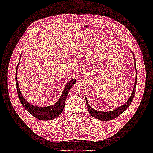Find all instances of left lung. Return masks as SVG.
Wrapping results in <instances>:
<instances>
[{
    "label": "left lung",
    "mask_w": 153,
    "mask_h": 153,
    "mask_svg": "<svg viewBox=\"0 0 153 153\" xmlns=\"http://www.w3.org/2000/svg\"><path fill=\"white\" fill-rule=\"evenodd\" d=\"M130 51L133 54L134 61H135V71H136L135 82V85H134L131 96H129V98H128V101L124 105H121V106H119L118 108H115L114 110H112L111 111H107V112H106V111H99V110H97L92 108L89 105V103H88V100H87L86 97L85 96L88 111H89V112L91 114V116L94 117L95 119H98L100 120V121H110V120H112L115 118H116L129 107V105H130V104L131 103V101H133V99L134 98V96H135V93L136 84H137V69H136V62H135V55H134V53L132 52L131 50H130Z\"/></svg>",
    "instance_id": "1"
}]
</instances>
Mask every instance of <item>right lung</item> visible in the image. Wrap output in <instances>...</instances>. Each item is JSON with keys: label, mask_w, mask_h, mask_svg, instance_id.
<instances>
[{"label": "right lung", "mask_w": 153, "mask_h": 153, "mask_svg": "<svg viewBox=\"0 0 153 153\" xmlns=\"http://www.w3.org/2000/svg\"><path fill=\"white\" fill-rule=\"evenodd\" d=\"M21 58V55L20 57ZM20 63V62H19ZM18 63V64H19ZM18 64L16 67V89H17V93L18 95V98L20 99V102L24 107L27 111L33 115L36 118L42 120V121H52V120L57 118L59 117L61 114L62 112L63 109L65 105L66 100L67 98V96L69 90L71 89L72 86L75 84L76 82L75 79H71V80L68 81L65 87L64 88V90L62 92L61 96L59 98L57 102L50 106H39L37 105H32L29 103L25 98L24 96L22 95L19 85H18V79H17V72H18Z\"/></svg>", "instance_id": "add662e5"}]
</instances>
